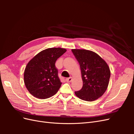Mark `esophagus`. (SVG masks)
<instances>
[{
  "label": "esophagus",
  "mask_w": 134,
  "mask_h": 134,
  "mask_svg": "<svg viewBox=\"0 0 134 134\" xmlns=\"http://www.w3.org/2000/svg\"><path fill=\"white\" fill-rule=\"evenodd\" d=\"M71 80H72L71 77H70V78H68L66 79V81L67 82H71Z\"/></svg>",
  "instance_id": "1"
}]
</instances>
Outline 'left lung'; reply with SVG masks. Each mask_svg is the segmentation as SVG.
Segmentation results:
<instances>
[{"instance_id": "8db88e82", "label": "left lung", "mask_w": 134, "mask_h": 134, "mask_svg": "<svg viewBox=\"0 0 134 134\" xmlns=\"http://www.w3.org/2000/svg\"><path fill=\"white\" fill-rule=\"evenodd\" d=\"M71 51L79 64L83 80L82 88L75 94L82 100L94 101L107 90L111 75L109 68L94 52L83 49H72Z\"/></svg>"}]
</instances>
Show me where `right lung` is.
Returning <instances> with one entry per match:
<instances>
[{"mask_svg": "<svg viewBox=\"0 0 134 134\" xmlns=\"http://www.w3.org/2000/svg\"><path fill=\"white\" fill-rule=\"evenodd\" d=\"M66 51L63 48H48L39 52L28 62L24 72V82L32 96L46 99L58 92L62 83L55 62Z\"/></svg>", "mask_w": 134, "mask_h": 134, "instance_id": "obj_1", "label": "right lung"}]
</instances>
